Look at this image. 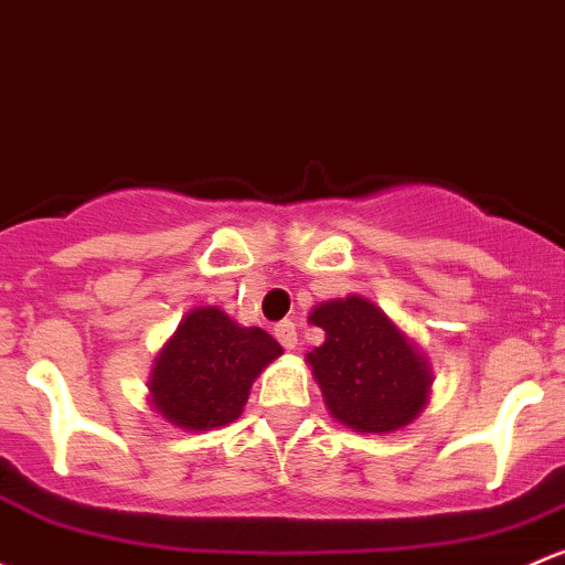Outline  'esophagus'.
<instances>
[{
    "mask_svg": "<svg viewBox=\"0 0 565 565\" xmlns=\"http://www.w3.org/2000/svg\"><path fill=\"white\" fill-rule=\"evenodd\" d=\"M273 334H276V340L287 351H295L297 349V327H295V321H289V319L278 321V324L273 327Z\"/></svg>",
    "mask_w": 565,
    "mask_h": 565,
    "instance_id": "34e87169",
    "label": "esophagus"
}]
</instances>
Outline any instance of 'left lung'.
Segmentation results:
<instances>
[{
	"instance_id": "8db88e82",
	"label": "left lung",
	"mask_w": 565,
	"mask_h": 565,
	"mask_svg": "<svg viewBox=\"0 0 565 565\" xmlns=\"http://www.w3.org/2000/svg\"><path fill=\"white\" fill-rule=\"evenodd\" d=\"M308 321L327 334L306 362L338 424L386 434L418 418L429 399L431 367L373 300L359 295L327 300Z\"/></svg>"
}]
</instances>
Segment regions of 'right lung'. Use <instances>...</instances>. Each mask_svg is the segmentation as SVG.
Instances as JSON below:
<instances>
[{
	"label": "right lung",
	"mask_w": 565,
	"mask_h": 565,
	"mask_svg": "<svg viewBox=\"0 0 565 565\" xmlns=\"http://www.w3.org/2000/svg\"><path fill=\"white\" fill-rule=\"evenodd\" d=\"M281 353L259 327H241L214 306L195 308L152 364L147 386L154 411L188 431L233 424L249 399L254 377Z\"/></svg>",
	"instance_id": "obj_1"
}]
</instances>
